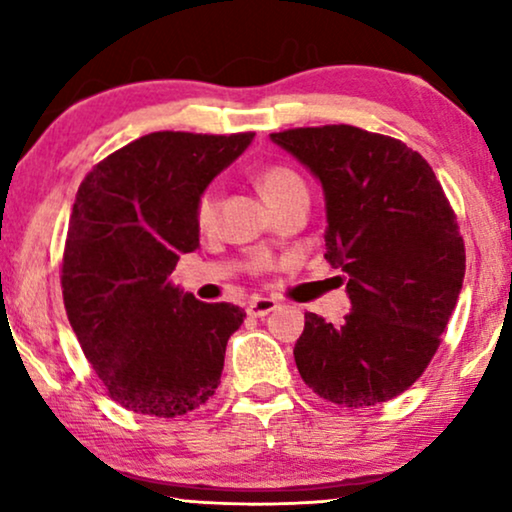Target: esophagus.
<instances>
[{
	"label": "esophagus",
	"mask_w": 512,
	"mask_h": 512,
	"mask_svg": "<svg viewBox=\"0 0 512 512\" xmlns=\"http://www.w3.org/2000/svg\"><path fill=\"white\" fill-rule=\"evenodd\" d=\"M277 307V300H272V298H254L249 303V307H247V314L249 317H258V319H263L265 314H270L272 310H275Z\"/></svg>",
	"instance_id": "obj_1"
}]
</instances>
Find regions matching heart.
Wrapping results in <instances>:
<instances>
[{"label":"heart","instance_id":"heart-1","mask_svg":"<svg viewBox=\"0 0 512 512\" xmlns=\"http://www.w3.org/2000/svg\"><path fill=\"white\" fill-rule=\"evenodd\" d=\"M303 186V179L286 165H272L268 170H263L261 177H258V188H261V195L268 205L282 198V195ZM216 209H219V191H216V186H209L200 193L198 205H195V219H198L200 228L212 226L216 219Z\"/></svg>","mask_w":512,"mask_h":512}]
</instances>
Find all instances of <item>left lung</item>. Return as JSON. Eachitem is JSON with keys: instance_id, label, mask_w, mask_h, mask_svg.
<instances>
[{"instance_id": "1", "label": "left lung", "mask_w": 512, "mask_h": 512, "mask_svg": "<svg viewBox=\"0 0 512 512\" xmlns=\"http://www.w3.org/2000/svg\"><path fill=\"white\" fill-rule=\"evenodd\" d=\"M319 179L326 254L347 279L340 324L305 314L293 356L314 394L368 408L403 394L436 354L466 272L457 216L431 165L354 125L270 135Z\"/></svg>"}]
</instances>
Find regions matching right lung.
Wrapping results in <instances>:
<instances>
[{
    "label": "right lung",
    "instance_id": "right-lung-1",
    "mask_svg": "<svg viewBox=\"0 0 512 512\" xmlns=\"http://www.w3.org/2000/svg\"><path fill=\"white\" fill-rule=\"evenodd\" d=\"M254 132H151L111 153L76 193L62 298L79 345L123 408L181 417L214 396L228 338L247 314L170 282L200 247L195 205Z\"/></svg>",
    "mask_w": 512,
    "mask_h": 512
}]
</instances>
